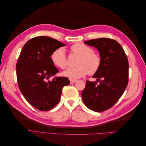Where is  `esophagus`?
<instances>
[{"label":"esophagus","mask_w":146,"mask_h":146,"mask_svg":"<svg viewBox=\"0 0 146 146\" xmlns=\"http://www.w3.org/2000/svg\"><path fill=\"white\" fill-rule=\"evenodd\" d=\"M77 82V80H72V79H70V83L72 84V83H76Z\"/></svg>","instance_id":"obj_1"}]
</instances>
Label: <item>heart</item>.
I'll use <instances>...</instances> for the list:
<instances>
[{
	"label": "heart",
	"mask_w": 146,
	"mask_h": 146,
	"mask_svg": "<svg viewBox=\"0 0 146 146\" xmlns=\"http://www.w3.org/2000/svg\"><path fill=\"white\" fill-rule=\"evenodd\" d=\"M70 50L78 56L76 60V67L70 68L63 73L65 77L70 79H78L88 74L94 75L100 68L102 60L100 55L93 49L82 42H77L70 46ZM51 60L57 67L61 69L67 68L68 61L64 48H56L51 54Z\"/></svg>",
	"instance_id": "b5f03b06"
}]
</instances>
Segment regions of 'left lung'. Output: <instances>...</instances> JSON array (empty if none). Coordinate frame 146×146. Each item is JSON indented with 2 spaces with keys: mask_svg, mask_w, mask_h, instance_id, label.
I'll return each instance as SVG.
<instances>
[{
  "mask_svg": "<svg viewBox=\"0 0 146 146\" xmlns=\"http://www.w3.org/2000/svg\"><path fill=\"white\" fill-rule=\"evenodd\" d=\"M84 42L99 50L102 63L92 77L97 82L86 81L82 92V99L92 111H104L117 102L127 88L129 61L122 47L114 39L101 38Z\"/></svg>",
  "mask_w": 146,
  "mask_h": 146,
  "instance_id": "obj_1",
  "label": "left lung"
}]
</instances>
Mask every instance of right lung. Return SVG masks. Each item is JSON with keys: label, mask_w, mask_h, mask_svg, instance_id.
Here are the masks:
<instances>
[{"label": "right lung", "mask_w": 146, "mask_h": 146, "mask_svg": "<svg viewBox=\"0 0 146 146\" xmlns=\"http://www.w3.org/2000/svg\"><path fill=\"white\" fill-rule=\"evenodd\" d=\"M66 44L47 36H36L25 44L16 64L17 84L28 102L40 111H48L59 103L62 89L70 83L66 77H50L58 72L50 56Z\"/></svg>", "instance_id": "right-lung-1"}]
</instances>
